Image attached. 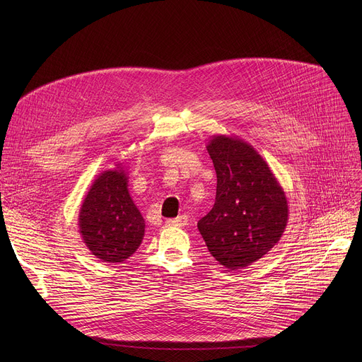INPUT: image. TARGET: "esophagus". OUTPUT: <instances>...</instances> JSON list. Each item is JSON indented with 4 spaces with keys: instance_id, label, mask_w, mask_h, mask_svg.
Instances as JSON below:
<instances>
[{
    "instance_id": "obj_1",
    "label": "esophagus",
    "mask_w": 362,
    "mask_h": 362,
    "mask_svg": "<svg viewBox=\"0 0 362 362\" xmlns=\"http://www.w3.org/2000/svg\"><path fill=\"white\" fill-rule=\"evenodd\" d=\"M187 223V216L186 215H180L177 218H173V219H168L166 221V225L168 226H177V228H182Z\"/></svg>"
}]
</instances>
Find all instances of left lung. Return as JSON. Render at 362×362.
<instances>
[{"instance_id":"1","label":"left lung","mask_w":362,"mask_h":362,"mask_svg":"<svg viewBox=\"0 0 362 362\" xmlns=\"http://www.w3.org/2000/svg\"><path fill=\"white\" fill-rule=\"evenodd\" d=\"M206 148L216 170V199L197 229L221 265L243 269L279 242L288 200L268 163L245 140L216 134Z\"/></svg>"}]
</instances>
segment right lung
Returning <instances> with one entry per match:
<instances>
[{
  "label": "right lung",
  "instance_id": "right-lung-1",
  "mask_svg": "<svg viewBox=\"0 0 362 362\" xmlns=\"http://www.w3.org/2000/svg\"><path fill=\"white\" fill-rule=\"evenodd\" d=\"M127 182L122 163L100 173L84 196L78 214L86 246L107 264L129 259L144 236V219L129 193Z\"/></svg>",
  "mask_w": 362,
  "mask_h": 362
}]
</instances>
